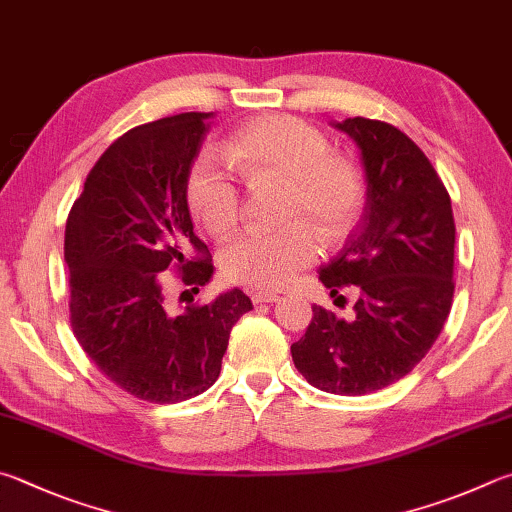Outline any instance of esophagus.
Returning a JSON list of instances; mask_svg holds the SVG:
<instances>
[{
	"instance_id": "esophagus-1",
	"label": "esophagus",
	"mask_w": 512,
	"mask_h": 512,
	"mask_svg": "<svg viewBox=\"0 0 512 512\" xmlns=\"http://www.w3.org/2000/svg\"><path fill=\"white\" fill-rule=\"evenodd\" d=\"M250 300H253L255 304H266V302H277L280 300V295L271 293V291H253L250 293Z\"/></svg>"
}]
</instances>
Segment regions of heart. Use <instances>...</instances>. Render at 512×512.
Instances as JSON below:
<instances>
[{"label":"heart","instance_id":"heart-1","mask_svg":"<svg viewBox=\"0 0 512 512\" xmlns=\"http://www.w3.org/2000/svg\"><path fill=\"white\" fill-rule=\"evenodd\" d=\"M226 154L248 183H284L286 219L311 220L327 244L345 239L356 224L365 199L358 167L329 154L327 136L304 120L257 118L230 138ZM185 203L210 235L221 237L239 219V185L224 163L203 154L185 179ZM312 229L295 221L277 232L248 230L226 246L224 273L237 284L282 288L318 257Z\"/></svg>","mask_w":512,"mask_h":512}]
</instances>
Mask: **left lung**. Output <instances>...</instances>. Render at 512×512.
Listing matches in <instances>:
<instances>
[{
	"mask_svg": "<svg viewBox=\"0 0 512 512\" xmlns=\"http://www.w3.org/2000/svg\"><path fill=\"white\" fill-rule=\"evenodd\" d=\"M333 127L358 145L367 203L320 282L360 295L351 320L313 304L291 353L313 387L362 396L410 374L439 338L454 295V217L439 174L401 129L360 116Z\"/></svg>",
	"mask_w": 512,
	"mask_h": 512,
	"instance_id": "8db88e82",
	"label": "left lung"
}]
</instances>
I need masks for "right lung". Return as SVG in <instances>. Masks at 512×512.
Segmentation results:
<instances>
[{
  "label": "right lung",
  "mask_w": 512,
  "mask_h": 512,
  "mask_svg": "<svg viewBox=\"0 0 512 512\" xmlns=\"http://www.w3.org/2000/svg\"><path fill=\"white\" fill-rule=\"evenodd\" d=\"M210 118L212 111H190L129 129L91 167L64 230L80 347L111 383L159 405L212 387L230 329L253 309L244 291L230 288L181 315L165 311L167 268H179L197 293L215 273L185 203Z\"/></svg>",
  "instance_id": "obj_1"
}]
</instances>
